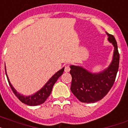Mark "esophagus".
Returning a JSON list of instances; mask_svg holds the SVG:
<instances>
[{"mask_svg": "<svg viewBox=\"0 0 128 128\" xmlns=\"http://www.w3.org/2000/svg\"><path fill=\"white\" fill-rule=\"evenodd\" d=\"M70 71V68L69 66H65V68H64V72L66 73L69 72Z\"/></svg>", "mask_w": 128, "mask_h": 128, "instance_id": "34e87169", "label": "esophagus"}]
</instances>
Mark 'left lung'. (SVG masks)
<instances>
[{"label":"left lung","mask_w":128,"mask_h":128,"mask_svg":"<svg viewBox=\"0 0 128 128\" xmlns=\"http://www.w3.org/2000/svg\"><path fill=\"white\" fill-rule=\"evenodd\" d=\"M108 41L114 47L112 61L102 72L93 73L82 66H70L72 77L71 91L80 102L95 103L104 98L110 90L116 79L119 67V55L116 41L112 35L106 32Z\"/></svg>","instance_id":"left-lung-1"}]
</instances>
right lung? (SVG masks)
I'll return each instance as SVG.
<instances>
[{"mask_svg": "<svg viewBox=\"0 0 128 128\" xmlns=\"http://www.w3.org/2000/svg\"><path fill=\"white\" fill-rule=\"evenodd\" d=\"M64 71V67L62 68V69L58 71L57 72L54 74L52 77L49 79L48 82H46V84L43 86L40 90L37 91L36 93L32 94L30 96H24L22 94H21L20 93L16 90L14 87L13 86L12 84L10 81L9 78L8 77L7 73H6V67H5V72H6V75L7 77L8 81L9 82V84L13 92L14 93L15 95L17 96L19 100L21 101V102L23 104L28 105L30 106H39L41 104H44L46 100L49 97V95L51 94V91H52V87L54 86V83L56 82L59 77H60L62 75L63 72Z\"/></svg>", "mask_w": 128, "mask_h": 128, "instance_id": "add662e5", "label": "right lung"}]
</instances>
